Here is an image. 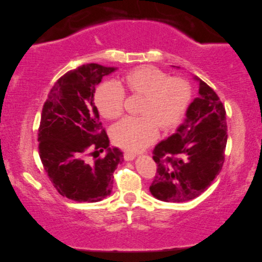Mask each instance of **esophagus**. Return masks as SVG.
<instances>
[{"instance_id":"obj_1","label":"esophagus","mask_w":262,"mask_h":262,"mask_svg":"<svg viewBox=\"0 0 262 262\" xmlns=\"http://www.w3.org/2000/svg\"><path fill=\"white\" fill-rule=\"evenodd\" d=\"M135 157H136V155L135 154H133V152H128V151H126V152H124V158H125V160H133V159H135Z\"/></svg>"}]
</instances>
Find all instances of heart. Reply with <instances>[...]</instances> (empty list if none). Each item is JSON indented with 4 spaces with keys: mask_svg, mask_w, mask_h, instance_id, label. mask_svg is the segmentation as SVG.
I'll list each match as a JSON object with an SVG mask.
<instances>
[{
    "mask_svg": "<svg viewBox=\"0 0 262 262\" xmlns=\"http://www.w3.org/2000/svg\"><path fill=\"white\" fill-rule=\"evenodd\" d=\"M124 94L140 96L139 117L123 119L113 128L118 146L139 151L154 142L157 128L168 130L182 120L191 97L189 83L183 77L168 75L152 66L136 67L115 83L100 84L95 92V105L100 115L116 119L124 112Z\"/></svg>",
    "mask_w": 262,
    "mask_h": 262,
    "instance_id": "obj_1",
    "label": "heart"
}]
</instances>
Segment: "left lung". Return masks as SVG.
Wrapping results in <instances>:
<instances>
[{
  "label": "left lung",
  "mask_w": 262,
  "mask_h": 262,
  "mask_svg": "<svg viewBox=\"0 0 262 262\" xmlns=\"http://www.w3.org/2000/svg\"><path fill=\"white\" fill-rule=\"evenodd\" d=\"M195 79L199 95L187 108L185 122L152 151L157 172L149 190L166 203H185L201 195L225 162L226 110L210 86Z\"/></svg>",
  "instance_id": "left-lung-1"
}]
</instances>
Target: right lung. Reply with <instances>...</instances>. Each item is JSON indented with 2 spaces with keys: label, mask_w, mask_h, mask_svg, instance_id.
Returning a JSON list of instances; mask_svg holds the SVG:
<instances>
[{
  "label": "right lung",
  "mask_w": 262,
  "mask_h": 262,
  "mask_svg": "<svg viewBox=\"0 0 262 262\" xmlns=\"http://www.w3.org/2000/svg\"><path fill=\"white\" fill-rule=\"evenodd\" d=\"M116 70L91 63L67 72L52 87L42 110L39 158L55 189L78 203L108 197L113 173L124 162L123 152L110 147L94 104L95 87ZM104 150L106 155L99 158Z\"/></svg>",
  "instance_id": "obj_1"
}]
</instances>
